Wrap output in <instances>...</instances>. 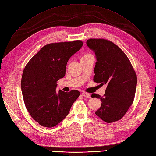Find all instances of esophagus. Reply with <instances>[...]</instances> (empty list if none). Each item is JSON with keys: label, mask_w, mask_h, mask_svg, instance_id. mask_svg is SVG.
Returning <instances> with one entry per match:
<instances>
[{"label": "esophagus", "mask_w": 156, "mask_h": 156, "mask_svg": "<svg viewBox=\"0 0 156 156\" xmlns=\"http://www.w3.org/2000/svg\"><path fill=\"white\" fill-rule=\"evenodd\" d=\"M82 96L85 97V98H90V94L89 93L86 92H83L82 93Z\"/></svg>", "instance_id": "34e87169"}]
</instances>
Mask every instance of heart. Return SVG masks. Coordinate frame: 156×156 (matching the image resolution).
<instances>
[{
    "label": "heart",
    "mask_w": 156,
    "mask_h": 156,
    "mask_svg": "<svg viewBox=\"0 0 156 156\" xmlns=\"http://www.w3.org/2000/svg\"><path fill=\"white\" fill-rule=\"evenodd\" d=\"M91 55H91V54H90V53H85V54H84V55H83L82 57H87L91 56Z\"/></svg>",
    "instance_id": "obj_1"
}]
</instances>
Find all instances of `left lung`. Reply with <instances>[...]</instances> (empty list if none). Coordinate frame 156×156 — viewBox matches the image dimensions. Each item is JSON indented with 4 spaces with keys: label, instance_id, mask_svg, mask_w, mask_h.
Instances as JSON below:
<instances>
[{
    "label": "left lung",
    "instance_id": "obj_1",
    "mask_svg": "<svg viewBox=\"0 0 156 156\" xmlns=\"http://www.w3.org/2000/svg\"><path fill=\"white\" fill-rule=\"evenodd\" d=\"M87 45L93 50L97 62L94 67V81L100 85H106L101 105L95 112L107 123L121 119L133 103L136 92L137 76L130 60L119 46L104 39H90Z\"/></svg>",
    "mask_w": 156,
    "mask_h": 156
}]
</instances>
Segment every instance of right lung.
Segmentation results:
<instances>
[{"instance_id":"right-lung-1","label":"right lung","mask_w":156,"mask_h":156,"mask_svg":"<svg viewBox=\"0 0 156 156\" xmlns=\"http://www.w3.org/2000/svg\"><path fill=\"white\" fill-rule=\"evenodd\" d=\"M83 46L80 40L46 44L32 57L23 71L21 89L27 110L35 121L46 127L66 117L80 96L78 90L56 91L64 77L67 62Z\"/></svg>"}]
</instances>
